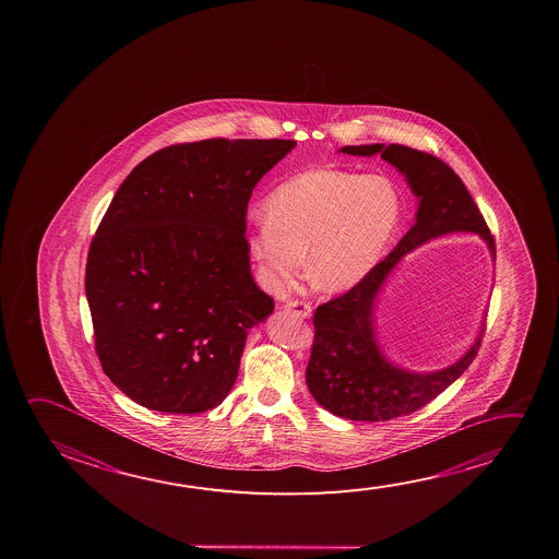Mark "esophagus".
<instances>
[{"instance_id": "obj_1", "label": "esophagus", "mask_w": 559, "mask_h": 559, "mask_svg": "<svg viewBox=\"0 0 559 559\" xmlns=\"http://www.w3.org/2000/svg\"><path fill=\"white\" fill-rule=\"evenodd\" d=\"M284 310L293 311L300 318H310L311 304L306 302V300H290V302L284 304Z\"/></svg>"}]
</instances>
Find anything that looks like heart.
<instances>
[{
	"label": "heart",
	"mask_w": 559,
	"mask_h": 559,
	"mask_svg": "<svg viewBox=\"0 0 559 559\" xmlns=\"http://www.w3.org/2000/svg\"><path fill=\"white\" fill-rule=\"evenodd\" d=\"M263 211L265 221L249 229L248 249L269 290L302 275L306 251L313 284L347 290L384 255L402 201L384 175L318 167L278 185Z\"/></svg>",
	"instance_id": "obj_1"
}]
</instances>
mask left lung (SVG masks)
<instances>
[{
    "mask_svg": "<svg viewBox=\"0 0 559 559\" xmlns=\"http://www.w3.org/2000/svg\"><path fill=\"white\" fill-rule=\"evenodd\" d=\"M350 156L382 154L419 197L417 221L394 251L372 266L350 290L321 304L313 313V345L306 384L328 412L350 421H390L421 409L464 374L481 347L484 331L466 355L439 372L417 374L397 368L380 353L374 335L376 294L400 259L425 241L450 231H476L495 257V239L466 185L440 157L402 146L368 144L341 147Z\"/></svg>",
    "mask_w": 559,
    "mask_h": 559,
    "instance_id": "left-lung-1",
    "label": "left lung"
}]
</instances>
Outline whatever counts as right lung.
Segmentation results:
<instances>
[{
	"instance_id": "1",
	"label": "right lung",
	"mask_w": 559,
	"mask_h": 559,
	"mask_svg": "<svg viewBox=\"0 0 559 559\" xmlns=\"http://www.w3.org/2000/svg\"><path fill=\"white\" fill-rule=\"evenodd\" d=\"M294 140L211 138L130 171L92 239L85 294L103 372L164 413L221 405L248 331L275 310L251 276L246 216Z\"/></svg>"
}]
</instances>
